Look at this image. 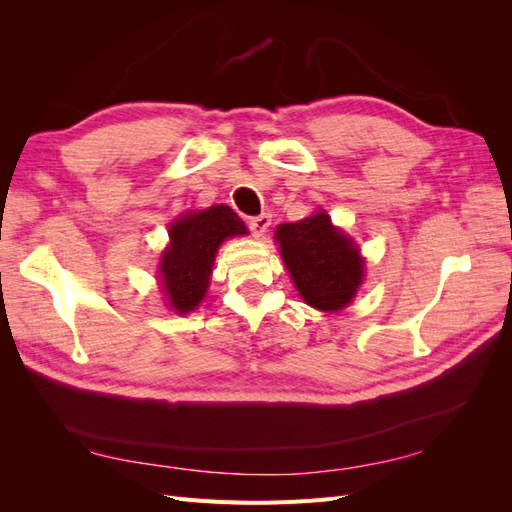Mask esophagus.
<instances>
[{
  "mask_svg": "<svg viewBox=\"0 0 512 512\" xmlns=\"http://www.w3.org/2000/svg\"><path fill=\"white\" fill-rule=\"evenodd\" d=\"M250 230L254 232V237H262L267 232V228L271 226V215L269 213H262V215H256V218H250Z\"/></svg>",
  "mask_w": 512,
  "mask_h": 512,
  "instance_id": "esophagus-1",
  "label": "esophagus"
}]
</instances>
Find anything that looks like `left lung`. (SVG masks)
<instances>
[{"instance_id": "obj_1", "label": "left lung", "mask_w": 512, "mask_h": 512, "mask_svg": "<svg viewBox=\"0 0 512 512\" xmlns=\"http://www.w3.org/2000/svg\"><path fill=\"white\" fill-rule=\"evenodd\" d=\"M277 241L294 286L322 312L346 307L363 280V258L354 243L331 226L324 211L277 228Z\"/></svg>"}]
</instances>
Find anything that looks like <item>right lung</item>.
Wrapping results in <instances>:
<instances>
[{"mask_svg": "<svg viewBox=\"0 0 512 512\" xmlns=\"http://www.w3.org/2000/svg\"><path fill=\"white\" fill-rule=\"evenodd\" d=\"M245 232L239 215L226 205L190 213L170 226V245L162 256L160 275L173 309L185 314L203 301L220 243Z\"/></svg>", "mask_w": 512, "mask_h": 512, "instance_id": "obj_1", "label": "right lung"}]
</instances>
